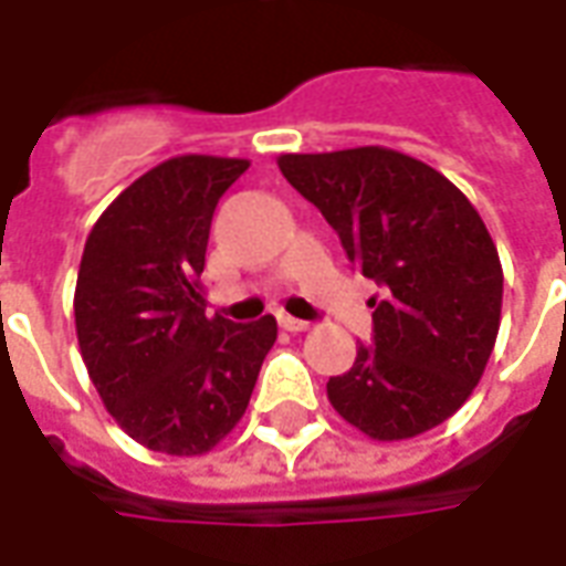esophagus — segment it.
I'll use <instances>...</instances> for the list:
<instances>
[{"label":"esophagus","instance_id":"obj_1","mask_svg":"<svg viewBox=\"0 0 566 566\" xmlns=\"http://www.w3.org/2000/svg\"><path fill=\"white\" fill-rule=\"evenodd\" d=\"M282 327L291 333H303L308 331V321H300V318H291V315H282Z\"/></svg>","mask_w":566,"mask_h":566}]
</instances>
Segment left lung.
I'll use <instances>...</instances> for the list:
<instances>
[{
	"label": "left lung",
	"mask_w": 566,
	"mask_h": 566,
	"mask_svg": "<svg viewBox=\"0 0 566 566\" xmlns=\"http://www.w3.org/2000/svg\"><path fill=\"white\" fill-rule=\"evenodd\" d=\"M279 169L385 287L369 300L373 345L327 381L333 409L391 442L451 418L485 373L500 331L503 270L473 202L400 150L282 154Z\"/></svg>",
	"instance_id": "8db88e82"
}]
</instances>
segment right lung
Returning a JSON list of instances; mask_svg holds the SVG:
<instances>
[{"mask_svg": "<svg viewBox=\"0 0 566 566\" xmlns=\"http://www.w3.org/2000/svg\"><path fill=\"white\" fill-rule=\"evenodd\" d=\"M248 160L185 154L136 178L93 223L75 331L105 409L163 454L214 449L245 416L279 324L209 318L199 272L211 214Z\"/></svg>", "mask_w": 566, "mask_h": 566, "instance_id": "obj_1", "label": "right lung"}]
</instances>
